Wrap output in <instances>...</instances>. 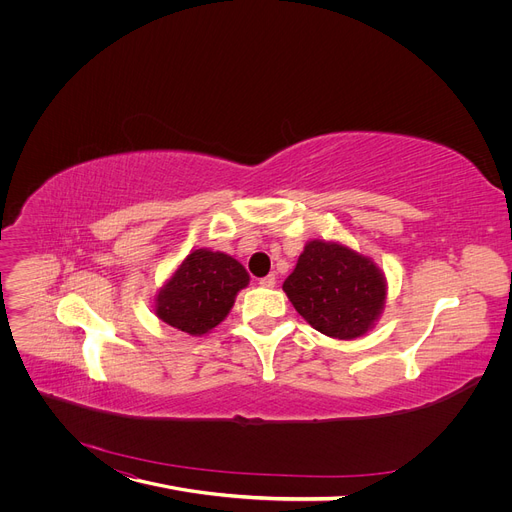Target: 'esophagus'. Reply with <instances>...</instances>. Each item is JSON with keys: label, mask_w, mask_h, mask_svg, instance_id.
<instances>
[{"label": "esophagus", "mask_w": 512, "mask_h": 512, "mask_svg": "<svg viewBox=\"0 0 512 512\" xmlns=\"http://www.w3.org/2000/svg\"><path fill=\"white\" fill-rule=\"evenodd\" d=\"M259 284H261L263 288H274V286H276V276H274V274L265 276V278H261V280H259Z\"/></svg>", "instance_id": "34e87169"}]
</instances>
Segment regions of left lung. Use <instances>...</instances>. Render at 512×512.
<instances>
[{
  "label": "left lung",
  "instance_id": "obj_1",
  "mask_svg": "<svg viewBox=\"0 0 512 512\" xmlns=\"http://www.w3.org/2000/svg\"><path fill=\"white\" fill-rule=\"evenodd\" d=\"M282 288L311 328L338 340L365 336L388 294L375 261L334 240H309Z\"/></svg>",
  "mask_w": 512,
  "mask_h": 512
}]
</instances>
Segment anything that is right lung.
<instances>
[{
    "label": "right lung",
    "mask_w": 512,
    "mask_h": 512,
    "mask_svg": "<svg viewBox=\"0 0 512 512\" xmlns=\"http://www.w3.org/2000/svg\"><path fill=\"white\" fill-rule=\"evenodd\" d=\"M249 280L245 267L232 255L195 249L157 290L153 311L184 334L205 336L226 319L236 294Z\"/></svg>",
    "instance_id": "add662e5"
}]
</instances>
